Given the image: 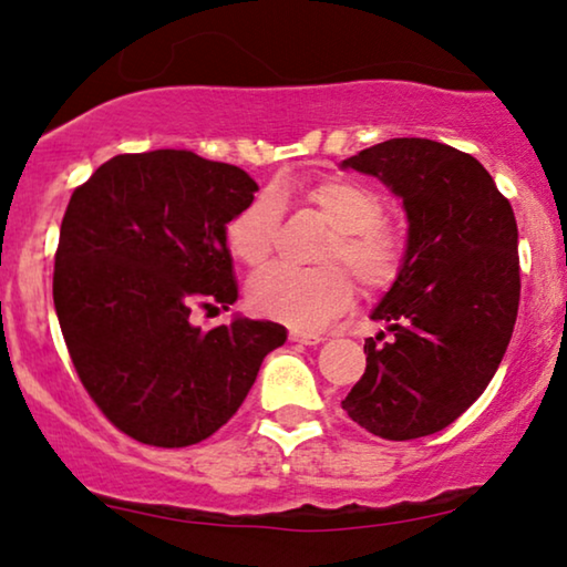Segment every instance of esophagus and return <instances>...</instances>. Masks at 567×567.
Instances as JSON below:
<instances>
[{"label": "esophagus", "mask_w": 567, "mask_h": 567, "mask_svg": "<svg viewBox=\"0 0 567 567\" xmlns=\"http://www.w3.org/2000/svg\"><path fill=\"white\" fill-rule=\"evenodd\" d=\"M289 340H293V343H301V346H317V343H322V336H317V332H305V330H291Z\"/></svg>", "instance_id": "obj_1"}]
</instances>
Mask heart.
<instances>
[{
    "instance_id": "heart-1",
    "label": "heart",
    "mask_w": 567,
    "mask_h": 567,
    "mask_svg": "<svg viewBox=\"0 0 567 567\" xmlns=\"http://www.w3.org/2000/svg\"><path fill=\"white\" fill-rule=\"evenodd\" d=\"M307 204L332 235L320 252V268L270 266L252 278L250 307L289 324L317 330L343 312L353 299V281L363 291H382L398 281L408 255V235L400 224L382 219V196L355 177L332 175L307 190ZM281 221V206L270 193L252 198L227 224V245L239 262L260 268L270 258ZM338 261L347 266L340 269Z\"/></svg>"
}]
</instances>
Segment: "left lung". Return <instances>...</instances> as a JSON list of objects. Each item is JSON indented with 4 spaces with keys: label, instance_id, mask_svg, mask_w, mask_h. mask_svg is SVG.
I'll use <instances>...</instances> for the list:
<instances>
[{
    "label": "left lung",
    "instance_id": "8db88e82",
    "mask_svg": "<svg viewBox=\"0 0 567 567\" xmlns=\"http://www.w3.org/2000/svg\"><path fill=\"white\" fill-rule=\"evenodd\" d=\"M402 200L408 255L371 309L390 343L367 338V371L340 402L374 436L408 441L454 423L491 384L516 324L514 208L472 154L390 138L340 162Z\"/></svg>",
    "mask_w": 567,
    "mask_h": 567
}]
</instances>
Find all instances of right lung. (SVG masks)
<instances>
[{
    "label": "right lung",
    "mask_w": 567,
    "mask_h": 567,
    "mask_svg": "<svg viewBox=\"0 0 567 567\" xmlns=\"http://www.w3.org/2000/svg\"><path fill=\"white\" fill-rule=\"evenodd\" d=\"M258 190L245 169L188 150L118 154L69 198L53 307L84 390L150 446H190L221 429L286 328L190 312L229 309L237 278L227 224Z\"/></svg>",
    "instance_id": "obj_1"
}]
</instances>
